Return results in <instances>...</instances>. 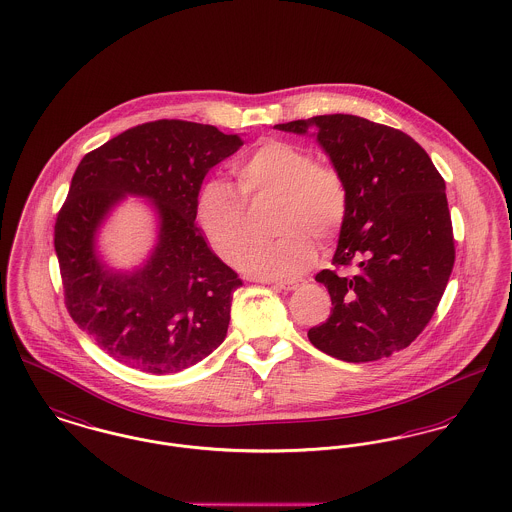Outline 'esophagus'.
<instances>
[{"instance_id":"esophagus-1","label":"esophagus","mask_w":512,"mask_h":512,"mask_svg":"<svg viewBox=\"0 0 512 512\" xmlns=\"http://www.w3.org/2000/svg\"><path fill=\"white\" fill-rule=\"evenodd\" d=\"M302 279H291V281H275L273 287L281 289V291H295L296 287H300Z\"/></svg>"}]
</instances>
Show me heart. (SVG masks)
I'll return each mask as SVG.
<instances>
[{"label": "heart", "mask_w": 512, "mask_h": 512, "mask_svg": "<svg viewBox=\"0 0 512 512\" xmlns=\"http://www.w3.org/2000/svg\"><path fill=\"white\" fill-rule=\"evenodd\" d=\"M245 197H275L277 242L246 251L243 202L223 179L206 181L196 196V223L221 260L246 275L268 281H291L318 258L312 237L327 241L341 229L349 210V189L341 171L316 162L310 148L289 140H264L233 165Z\"/></svg>", "instance_id": "obj_1"}]
</instances>
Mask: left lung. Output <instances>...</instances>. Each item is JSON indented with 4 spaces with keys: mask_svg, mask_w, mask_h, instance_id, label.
I'll use <instances>...</instances> for the list:
<instances>
[{
    "mask_svg": "<svg viewBox=\"0 0 512 512\" xmlns=\"http://www.w3.org/2000/svg\"><path fill=\"white\" fill-rule=\"evenodd\" d=\"M316 136L349 189L333 266L322 269L331 316L308 331L316 349L343 362H372L406 349L428 325L455 264L445 181L403 131L333 113L275 125Z\"/></svg>",
    "mask_w": 512,
    "mask_h": 512,
    "instance_id": "obj_1",
    "label": "left lung"
}]
</instances>
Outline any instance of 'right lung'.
Segmentation results:
<instances>
[{"instance_id": "obj_1", "label": "right lung", "mask_w": 512, "mask_h": 512, "mask_svg": "<svg viewBox=\"0 0 512 512\" xmlns=\"http://www.w3.org/2000/svg\"><path fill=\"white\" fill-rule=\"evenodd\" d=\"M239 135L179 119L144 123L82 158L55 221L65 304L111 358L146 374H175L225 341L233 293L243 285L196 225V196ZM127 195L157 216V241L133 270L109 267L101 227Z\"/></svg>"}]
</instances>
